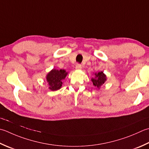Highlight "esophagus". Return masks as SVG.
<instances>
[{
    "label": "esophagus",
    "mask_w": 149,
    "mask_h": 149,
    "mask_svg": "<svg viewBox=\"0 0 149 149\" xmlns=\"http://www.w3.org/2000/svg\"><path fill=\"white\" fill-rule=\"evenodd\" d=\"M81 68H82V66H81V65H80V64H77L76 66H75V69L76 70H81Z\"/></svg>",
    "instance_id": "obj_1"
}]
</instances>
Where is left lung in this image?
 I'll use <instances>...</instances> for the list:
<instances>
[{
    "label": "left lung",
    "instance_id": "1",
    "mask_svg": "<svg viewBox=\"0 0 149 149\" xmlns=\"http://www.w3.org/2000/svg\"><path fill=\"white\" fill-rule=\"evenodd\" d=\"M95 77L92 79V81L93 84L96 87L100 89V87L103 85L104 82L107 81V76L103 72H100L97 74L95 73L94 74Z\"/></svg>",
    "mask_w": 149,
    "mask_h": 149
}]
</instances>
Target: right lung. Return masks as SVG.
Wrapping results in <instances>:
<instances>
[{
  "instance_id": "obj_1",
  "label": "right lung",
  "mask_w": 149,
  "mask_h": 149,
  "mask_svg": "<svg viewBox=\"0 0 149 149\" xmlns=\"http://www.w3.org/2000/svg\"><path fill=\"white\" fill-rule=\"evenodd\" d=\"M68 74L65 70L53 69L46 75V80L49 84V89L52 91L59 90L61 88L63 80L65 79Z\"/></svg>"
}]
</instances>
